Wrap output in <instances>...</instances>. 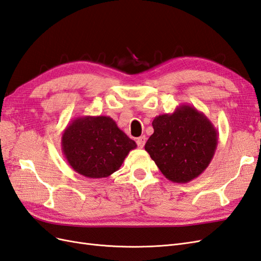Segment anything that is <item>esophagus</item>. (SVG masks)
Returning a JSON list of instances; mask_svg holds the SVG:
<instances>
[{
    "instance_id": "1",
    "label": "esophagus",
    "mask_w": 261,
    "mask_h": 261,
    "mask_svg": "<svg viewBox=\"0 0 261 261\" xmlns=\"http://www.w3.org/2000/svg\"><path fill=\"white\" fill-rule=\"evenodd\" d=\"M145 141H146V139H145L144 136L138 138V139H137V144H138V146L142 148V147L144 146V144H145Z\"/></svg>"
}]
</instances>
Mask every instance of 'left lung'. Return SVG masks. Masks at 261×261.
Masks as SVG:
<instances>
[{"mask_svg":"<svg viewBox=\"0 0 261 261\" xmlns=\"http://www.w3.org/2000/svg\"><path fill=\"white\" fill-rule=\"evenodd\" d=\"M154 133L145 143L162 174L168 180L186 184L202 174L218 146V130L207 117L190 105L154 118Z\"/></svg>","mask_w":261,"mask_h":261,"instance_id":"1","label":"left lung"}]
</instances>
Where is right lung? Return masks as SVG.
Instances as JSON below:
<instances>
[{
	"label": "right lung",
	"mask_w": 261,
	"mask_h": 261,
	"mask_svg": "<svg viewBox=\"0 0 261 261\" xmlns=\"http://www.w3.org/2000/svg\"><path fill=\"white\" fill-rule=\"evenodd\" d=\"M61 146L75 172L87 178H105L120 168L137 143L108 116H80L66 125Z\"/></svg>",
	"instance_id": "add662e5"
}]
</instances>
